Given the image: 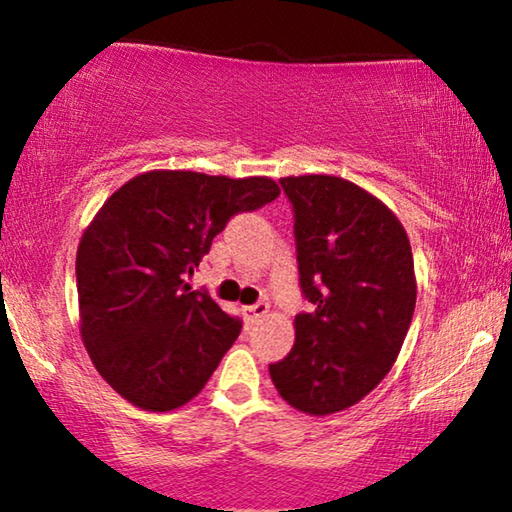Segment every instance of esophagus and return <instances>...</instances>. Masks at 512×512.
<instances>
[{
  "mask_svg": "<svg viewBox=\"0 0 512 512\" xmlns=\"http://www.w3.org/2000/svg\"><path fill=\"white\" fill-rule=\"evenodd\" d=\"M268 314V302H257V305H250V307H244V316L248 320H257Z\"/></svg>",
  "mask_w": 512,
  "mask_h": 512,
  "instance_id": "obj_1",
  "label": "esophagus"
}]
</instances>
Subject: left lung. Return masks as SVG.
I'll return each mask as SVG.
<instances>
[{
    "label": "left lung",
    "mask_w": 512,
    "mask_h": 512,
    "mask_svg": "<svg viewBox=\"0 0 512 512\" xmlns=\"http://www.w3.org/2000/svg\"><path fill=\"white\" fill-rule=\"evenodd\" d=\"M300 289L314 305L296 316V343L268 372L293 409L329 415L363 400L409 332L415 271L397 216L336 176H289Z\"/></svg>",
    "instance_id": "left-lung-1"
}]
</instances>
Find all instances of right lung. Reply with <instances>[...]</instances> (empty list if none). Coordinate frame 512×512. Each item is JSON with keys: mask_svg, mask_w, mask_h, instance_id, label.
I'll return each mask as SVG.
<instances>
[{"mask_svg": "<svg viewBox=\"0 0 512 512\" xmlns=\"http://www.w3.org/2000/svg\"><path fill=\"white\" fill-rule=\"evenodd\" d=\"M264 176L146 171L121 185L76 253L81 336L99 375L144 411H173L203 391L241 320L194 273L232 216L275 201Z\"/></svg>", "mask_w": 512, "mask_h": 512, "instance_id": "add662e5", "label": "right lung"}]
</instances>
